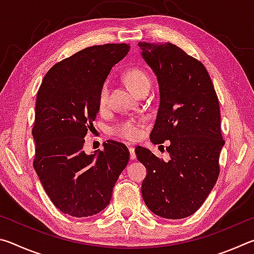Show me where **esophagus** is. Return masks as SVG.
Returning <instances> with one entry per match:
<instances>
[{"mask_svg": "<svg viewBox=\"0 0 254 254\" xmlns=\"http://www.w3.org/2000/svg\"><path fill=\"white\" fill-rule=\"evenodd\" d=\"M128 150H130V157L132 160H134L135 159V151H134V147H128Z\"/></svg>", "mask_w": 254, "mask_h": 254, "instance_id": "obj_1", "label": "esophagus"}]
</instances>
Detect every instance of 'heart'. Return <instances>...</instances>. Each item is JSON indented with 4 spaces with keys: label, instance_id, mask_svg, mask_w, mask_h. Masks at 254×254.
Instances as JSON below:
<instances>
[{
    "label": "heart",
    "instance_id": "1",
    "mask_svg": "<svg viewBox=\"0 0 254 254\" xmlns=\"http://www.w3.org/2000/svg\"><path fill=\"white\" fill-rule=\"evenodd\" d=\"M126 80L127 85L134 91L135 93L140 92L141 89L145 86H150V78L147 72L139 68H131L128 69L126 75ZM109 91H110V83L109 80H105L101 85L100 91L97 95V106L98 110H105L109 105ZM143 126L142 123L134 119H126L121 120L114 124L111 127L112 134L122 137L126 140H136L139 139L142 134Z\"/></svg>",
    "mask_w": 254,
    "mask_h": 254
}]
</instances>
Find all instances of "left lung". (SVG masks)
Masks as SVG:
<instances>
[{
    "mask_svg": "<svg viewBox=\"0 0 254 254\" xmlns=\"http://www.w3.org/2000/svg\"><path fill=\"white\" fill-rule=\"evenodd\" d=\"M142 57L156 72L160 105L152 128L154 144L170 140V160L135 148L147 168L142 183L145 205L158 216L180 220L198 209L220 175L221 131L218 97L203 63L171 42H139Z\"/></svg>",
    "mask_w": 254,
    "mask_h": 254,
    "instance_id": "obj_1",
    "label": "left lung"
}]
</instances>
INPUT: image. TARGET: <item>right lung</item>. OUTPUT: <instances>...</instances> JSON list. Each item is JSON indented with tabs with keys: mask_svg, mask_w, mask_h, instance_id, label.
I'll return each instance as SVG.
<instances>
[{
	"mask_svg": "<svg viewBox=\"0 0 254 254\" xmlns=\"http://www.w3.org/2000/svg\"><path fill=\"white\" fill-rule=\"evenodd\" d=\"M128 50V44L87 47L55 64L38 91L33 168L64 214L87 217L104 209L130 159L127 145L113 140L91 156L83 150L98 112L101 85Z\"/></svg>",
	"mask_w": 254,
	"mask_h": 254,
	"instance_id": "obj_1",
	"label": "right lung"
}]
</instances>
